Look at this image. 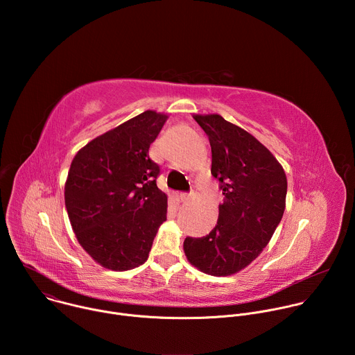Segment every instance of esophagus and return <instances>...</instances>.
<instances>
[{"label":"esophagus","mask_w":355,"mask_h":355,"mask_svg":"<svg viewBox=\"0 0 355 355\" xmlns=\"http://www.w3.org/2000/svg\"><path fill=\"white\" fill-rule=\"evenodd\" d=\"M180 198H181V200H182V202H187V200H189V199L192 198V193L182 192V193H180Z\"/></svg>","instance_id":"esophagus-1"}]
</instances>
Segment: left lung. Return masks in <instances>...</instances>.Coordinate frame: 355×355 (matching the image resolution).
<instances>
[{
  "label": "left lung",
  "instance_id": "left-lung-1",
  "mask_svg": "<svg viewBox=\"0 0 355 355\" xmlns=\"http://www.w3.org/2000/svg\"><path fill=\"white\" fill-rule=\"evenodd\" d=\"M209 137L212 175L225 199L214 230L187 237L184 251L199 271L225 277L259 257L279 225L286 198L282 166L254 136L220 115H195Z\"/></svg>",
  "mask_w": 355,
  "mask_h": 355
}]
</instances>
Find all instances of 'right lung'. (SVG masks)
<instances>
[{"instance_id": "1", "label": "right lung", "mask_w": 355, "mask_h": 355, "mask_svg": "<svg viewBox=\"0 0 355 355\" xmlns=\"http://www.w3.org/2000/svg\"><path fill=\"white\" fill-rule=\"evenodd\" d=\"M167 118L144 111L91 140L71 162L64 187L71 227L108 270L141 266L167 220V195L156 182L160 167L148 156Z\"/></svg>"}]
</instances>
